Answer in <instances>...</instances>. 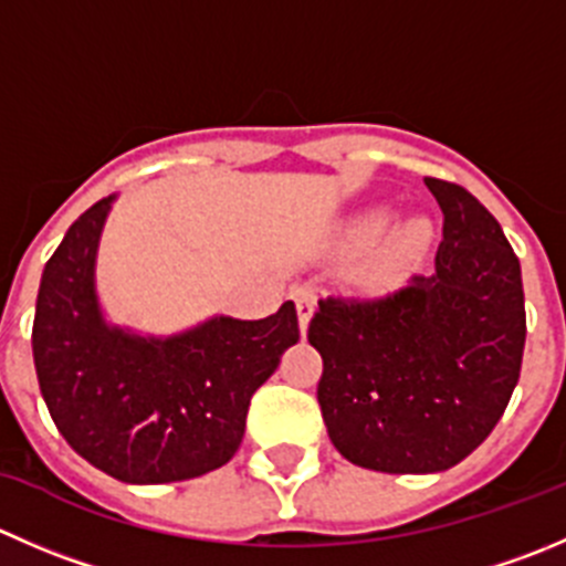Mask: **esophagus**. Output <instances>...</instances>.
Instances as JSON below:
<instances>
[{
    "label": "esophagus",
    "mask_w": 566,
    "mask_h": 566,
    "mask_svg": "<svg viewBox=\"0 0 566 566\" xmlns=\"http://www.w3.org/2000/svg\"><path fill=\"white\" fill-rule=\"evenodd\" d=\"M295 310H298L301 332H306V326H310V321H312V312H315V298L306 293H301L298 298H295Z\"/></svg>",
    "instance_id": "obj_1"
}]
</instances>
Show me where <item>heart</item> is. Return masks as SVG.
<instances>
[{"label":"heart","mask_w":566,"mask_h":566,"mask_svg":"<svg viewBox=\"0 0 566 566\" xmlns=\"http://www.w3.org/2000/svg\"><path fill=\"white\" fill-rule=\"evenodd\" d=\"M389 227V212L387 210H376L367 212L359 223H356L354 234L359 243L370 245L387 232ZM431 243V223L426 218H415V221H406L403 227L395 232V238L389 240L387 251H384L381 262L376 265V282H392L398 279L422 251L429 249Z\"/></svg>","instance_id":"obj_1"}]
</instances>
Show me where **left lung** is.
Masks as SVG:
<instances>
[{"label":"left lung","mask_w":566,"mask_h":566,"mask_svg":"<svg viewBox=\"0 0 566 566\" xmlns=\"http://www.w3.org/2000/svg\"><path fill=\"white\" fill-rule=\"evenodd\" d=\"M442 216L434 271L381 298L317 301V403L328 440L378 473H440L506 411L525 348L520 260L462 185L426 177Z\"/></svg>","instance_id":"1"}]
</instances>
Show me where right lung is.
Returning <instances> with one entry per match:
<instances>
[{"instance_id": "1", "label": "right lung", "mask_w": 566, "mask_h": 566, "mask_svg": "<svg viewBox=\"0 0 566 566\" xmlns=\"http://www.w3.org/2000/svg\"><path fill=\"white\" fill-rule=\"evenodd\" d=\"M113 199L82 212L43 268L38 384L57 431L93 468L126 484L188 481L234 457L251 395L298 343V315L284 301L262 321L221 315L174 337L107 326L93 265Z\"/></svg>"}]
</instances>
